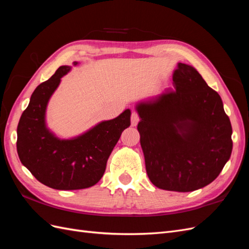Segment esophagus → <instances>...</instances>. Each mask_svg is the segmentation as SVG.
I'll return each mask as SVG.
<instances>
[{
  "mask_svg": "<svg viewBox=\"0 0 249 249\" xmlns=\"http://www.w3.org/2000/svg\"><path fill=\"white\" fill-rule=\"evenodd\" d=\"M139 120H140V118H139L138 113L137 112H133L132 115H131V124L133 126H136L138 124V123H139Z\"/></svg>",
  "mask_w": 249,
  "mask_h": 249,
  "instance_id": "34e87169",
  "label": "esophagus"
}]
</instances>
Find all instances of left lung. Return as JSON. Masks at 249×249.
Returning <instances> with one entry per match:
<instances>
[{"mask_svg": "<svg viewBox=\"0 0 249 249\" xmlns=\"http://www.w3.org/2000/svg\"><path fill=\"white\" fill-rule=\"evenodd\" d=\"M173 89L138 104L137 129L147 176L163 190L212 183L230 159L231 124L220 95L192 66L178 63Z\"/></svg>", "mask_w": 249, "mask_h": 249, "instance_id": "obj_1", "label": "left lung"}]
</instances>
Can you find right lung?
<instances>
[{"mask_svg":"<svg viewBox=\"0 0 249 249\" xmlns=\"http://www.w3.org/2000/svg\"><path fill=\"white\" fill-rule=\"evenodd\" d=\"M70 71L71 66H60L48 81L37 86L18 125L20 162L37 180L57 190L85 189L99 182L120 135L131 124V111L126 109L77 138L55 137L47 129L44 115L51 95Z\"/></svg>","mask_w":249,"mask_h":249,"instance_id":"1","label":"right lung"}]
</instances>
